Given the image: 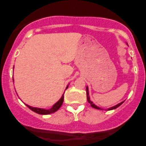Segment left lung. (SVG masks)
Here are the masks:
<instances>
[{
    "mask_svg": "<svg viewBox=\"0 0 146 146\" xmlns=\"http://www.w3.org/2000/svg\"><path fill=\"white\" fill-rule=\"evenodd\" d=\"M127 46H128V45H127ZM86 95H87V100H88V103L90 104V106H91L92 107L94 108L98 109V110H104L102 108H99L98 106H97L96 105H95L94 104H93L92 102L90 100V95H89L88 87V86H86ZM123 102H124V101H123V102H120V103L117 104V105L114 106H112V107H111V108H108V109H106V110H111L116 109L117 108H118L119 106H121V104H122L123 103Z\"/></svg>",
    "mask_w": 146,
    "mask_h": 146,
    "instance_id": "obj_1",
    "label": "left lung"
}]
</instances>
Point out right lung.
Masks as SVG:
<instances>
[{"instance_id":"add662e5","label":"right lung","mask_w":146,"mask_h":146,"mask_svg":"<svg viewBox=\"0 0 146 146\" xmlns=\"http://www.w3.org/2000/svg\"><path fill=\"white\" fill-rule=\"evenodd\" d=\"M13 82H14V79H13ZM68 85L67 86L65 90L68 88ZM64 92L62 96L60 99L56 103H55L52 106V107L51 108H50L48 110L44 109V108H36V107H33V106H29L28 104H25L29 108L31 109L32 111H35V112L38 113V114H42V115L50 114V113H52L54 112H55V111H56L58 110L61 107V106L62 105L63 102H64Z\"/></svg>"}]
</instances>
